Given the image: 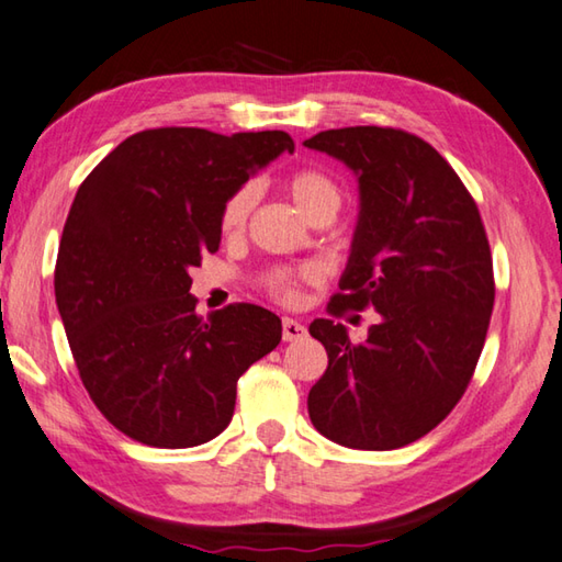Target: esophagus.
I'll use <instances>...</instances> for the list:
<instances>
[{
	"instance_id": "obj_1",
	"label": "esophagus",
	"mask_w": 562,
	"mask_h": 562,
	"mask_svg": "<svg viewBox=\"0 0 562 562\" xmlns=\"http://www.w3.org/2000/svg\"><path fill=\"white\" fill-rule=\"evenodd\" d=\"M305 335H308L305 325H301L299 321H293V317H283V340L285 342H299V340H303Z\"/></svg>"
}]
</instances>
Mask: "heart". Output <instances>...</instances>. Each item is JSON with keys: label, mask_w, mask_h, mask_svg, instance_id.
I'll use <instances>...</instances> for the list:
<instances>
[{"label": "heart", "mask_w": 562, "mask_h": 562, "mask_svg": "<svg viewBox=\"0 0 562 562\" xmlns=\"http://www.w3.org/2000/svg\"><path fill=\"white\" fill-rule=\"evenodd\" d=\"M283 190L285 195L291 198V203L295 210L305 217V220H315L321 215L335 217L337 207L342 203V190L337 186L333 176H327L325 171H317V168H299V171H291L283 178ZM254 207V188L251 186H241L239 190L229 195V200L222 207L220 215V227L225 235H232V232H239L247 225V217ZM303 279H311V273H301ZM295 281L299 277L295 273H285L279 271L271 281V289L281 299L291 301L295 295Z\"/></svg>", "instance_id": "obj_1"}]
</instances>
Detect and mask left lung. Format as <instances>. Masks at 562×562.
Segmentation results:
<instances>
[{
  "label": "left lung",
  "instance_id": "1",
  "mask_svg": "<svg viewBox=\"0 0 562 562\" xmlns=\"http://www.w3.org/2000/svg\"><path fill=\"white\" fill-rule=\"evenodd\" d=\"M303 144L342 161L359 186L352 249L327 308L379 313L359 345L342 323H311L327 352L311 420L345 448H404L454 408L482 355L494 277L480 210L446 158L408 132L345 126Z\"/></svg>",
  "mask_w": 562,
  "mask_h": 562
}]
</instances>
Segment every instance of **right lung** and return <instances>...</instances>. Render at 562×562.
Masks as SVG:
<instances>
[{
    "instance_id": "1",
    "label": "right lung",
    "mask_w": 562,
    "mask_h": 562,
    "mask_svg": "<svg viewBox=\"0 0 562 562\" xmlns=\"http://www.w3.org/2000/svg\"><path fill=\"white\" fill-rule=\"evenodd\" d=\"M285 132L164 126L124 139L72 200L56 261V303L94 406L151 448L217 438L237 381L281 342L251 303L195 313L190 269L220 249L229 195L283 151Z\"/></svg>"
}]
</instances>
